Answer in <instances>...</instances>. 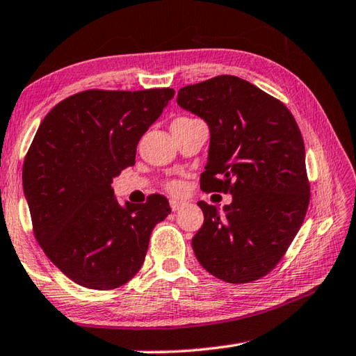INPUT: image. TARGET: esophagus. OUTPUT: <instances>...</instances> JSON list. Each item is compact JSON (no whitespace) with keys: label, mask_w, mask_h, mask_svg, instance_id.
<instances>
[{"label":"esophagus","mask_w":356,"mask_h":356,"mask_svg":"<svg viewBox=\"0 0 356 356\" xmlns=\"http://www.w3.org/2000/svg\"><path fill=\"white\" fill-rule=\"evenodd\" d=\"M170 205H171V210L172 211H179L180 209H184V207H185V200H182V199H171L170 200Z\"/></svg>","instance_id":"1"}]
</instances>
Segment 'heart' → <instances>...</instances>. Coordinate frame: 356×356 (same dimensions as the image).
Here are the masks:
<instances>
[{
  "mask_svg": "<svg viewBox=\"0 0 356 356\" xmlns=\"http://www.w3.org/2000/svg\"><path fill=\"white\" fill-rule=\"evenodd\" d=\"M168 188H170L171 191H180L182 186H180L179 182H171V184H168Z\"/></svg>",
  "mask_w": 356,
  "mask_h": 356,
  "instance_id": "heart-1",
  "label": "heart"
}]
</instances>
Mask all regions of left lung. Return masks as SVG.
Segmentation results:
<instances>
[{
  "mask_svg": "<svg viewBox=\"0 0 356 356\" xmlns=\"http://www.w3.org/2000/svg\"><path fill=\"white\" fill-rule=\"evenodd\" d=\"M177 104L210 129L200 188L232 195L222 211L197 202V261L229 283L261 279L285 255L309 204L299 126L283 102L229 74L180 88Z\"/></svg>",
  "mask_w": 356,
  "mask_h": 356,
  "instance_id": "1",
  "label": "left lung"
}]
</instances>
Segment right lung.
I'll return each mask as SVG.
<instances>
[{"mask_svg":"<svg viewBox=\"0 0 356 356\" xmlns=\"http://www.w3.org/2000/svg\"><path fill=\"white\" fill-rule=\"evenodd\" d=\"M172 88L87 90L60 101L38 126L23 163L35 240L68 279L115 289L138 273L151 232L170 215L168 199L120 204L113 177L135 165L143 134Z\"/></svg>","mask_w":356,"mask_h":356,"instance_id":"add662e5","label":"right lung"}]
</instances>
